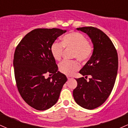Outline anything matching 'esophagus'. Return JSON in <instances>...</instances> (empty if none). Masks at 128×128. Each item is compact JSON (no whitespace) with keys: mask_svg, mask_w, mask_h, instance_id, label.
<instances>
[{"mask_svg":"<svg viewBox=\"0 0 128 128\" xmlns=\"http://www.w3.org/2000/svg\"><path fill=\"white\" fill-rule=\"evenodd\" d=\"M67 79H68V80H69V79H70L72 78L71 76H67Z\"/></svg>","mask_w":128,"mask_h":128,"instance_id":"1","label":"esophagus"}]
</instances>
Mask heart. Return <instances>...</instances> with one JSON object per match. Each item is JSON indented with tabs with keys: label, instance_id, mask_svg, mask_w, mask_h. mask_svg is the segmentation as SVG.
Returning <instances> with one entry per match:
<instances>
[{
	"label": "heart",
	"instance_id": "heart-1",
	"mask_svg": "<svg viewBox=\"0 0 128 128\" xmlns=\"http://www.w3.org/2000/svg\"><path fill=\"white\" fill-rule=\"evenodd\" d=\"M63 48L73 50L72 58H76L80 62L86 63L92 57L94 51L92 44L82 34L72 32L62 36L61 44L53 42L50 47V53L55 61H60L62 58ZM79 68V64L76 61H63L59 64V71L66 75H72Z\"/></svg>",
	"mask_w": 128,
	"mask_h": 128
}]
</instances>
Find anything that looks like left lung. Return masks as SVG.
<instances>
[{"instance_id":"8db88e82","label":"left lung","mask_w":128,"mask_h":128,"mask_svg":"<svg viewBox=\"0 0 128 128\" xmlns=\"http://www.w3.org/2000/svg\"><path fill=\"white\" fill-rule=\"evenodd\" d=\"M88 36L93 44L92 57L79 71L85 76L75 79L78 86L73 92L74 100L87 110L102 105L112 92L118 70V55L110 38L96 28H78ZM92 76L86 82L87 76Z\"/></svg>"}]
</instances>
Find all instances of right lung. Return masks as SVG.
Instances as JSON below:
<instances>
[{
  "label": "right lung",
  "mask_w": 128,
  "mask_h": 128,
  "mask_svg": "<svg viewBox=\"0 0 128 128\" xmlns=\"http://www.w3.org/2000/svg\"><path fill=\"white\" fill-rule=\"evenodd\" d=\"M66 32L58 28L36 29L16 49L13 65L17 88L23 99L36 110L44 111L55 105L67 80L58 71L50 53L53 42ZM47 73L53 76L46 78Z\"/></svg>",
  "instance_id": "1"
}]
</instances>
